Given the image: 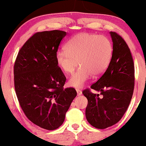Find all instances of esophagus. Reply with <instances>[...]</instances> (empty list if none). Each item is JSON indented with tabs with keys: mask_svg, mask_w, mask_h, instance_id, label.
I'll list each match as a JSON object with an SVG mask.
<instances>
[{
	"mask_svg": "<svg viewBox=\"0 0 146 146\" xmlns=\"http://www.w3.org/2000/svg\"><path fill=\"white\" fill-rule=\"evenodd\" d=\"M76 92H77V95H81L82 94V92L79 90V89H76Z\"/></svg>",
	"mask_w": 146,
	"mask_h": 146,
	"instance_id": "obj_1",
	"label": "esophagus"
}]
</instances>
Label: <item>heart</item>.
I'll list each match as a JSON object with an SVG mask.
<instances>
[{
	"label": "heart",
	"mask_w": 146,
	"mask_h": 146,
	"mask_svg": "<svg viewBox=\"0 0 146 146\" xmlns=\"http://www.w3.org/2000/svg\"><path fill=\"white\" fill-rule=\"evenodd\" d=\"M113 45L109 39L97 34H77L69 40L65 50L56 54V62L67 74H72L69 80L72 87L81 88L91 78L103 74L109 66L113 56Z\"/></svg>",
	"instance_id": "obj_1"
}]
</instances>
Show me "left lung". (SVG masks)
<instances>
[{
    "label": "left lung",
    "instance_id": "1",
    "mask_svg": "<svg viewBox=\"0 0 146 146\" xmlns=\"http://www.w3.org/2000/svg\"><path fill=\"white\" fill-rule=\"evenodd\" d=\"M110 35L113 50L111 62L101 77L90 86L100 94L92 93L89 89L83 91L88 99L86 119L98 129H106L122 118L134 92V64L129 48L116 33L110 32Z\"/></svg>",
    "mask_w": 146,
    "mask_h": 146
}]
</instances>
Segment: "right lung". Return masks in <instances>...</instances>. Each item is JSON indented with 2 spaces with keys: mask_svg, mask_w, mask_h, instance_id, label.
<instances>
[{
  "mask_svg": "<svg viewBox=\"0 0 146 146\" xmlns=\"http://www.w3.org/2000/svg\"><path fill=\"white\" fill-rule=\"evenodd\" d=\"M62 31L36 33L19 51L14 65L15 88L26 117L37 126L54 130L63 123L76 96L73 88L64 89L66 77L56 62Z\"/></svg>",
  "mask_w": 146,
  "mask_h": 146,
  "instance_id": "right-lung-1",
  "label": "right lung"
}]
</instances>
